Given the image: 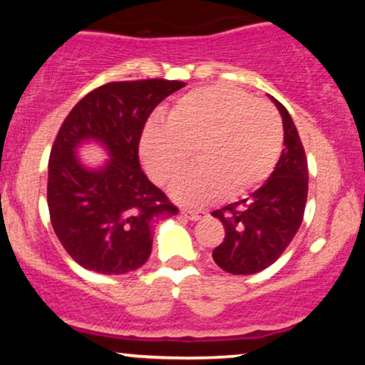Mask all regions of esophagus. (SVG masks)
Instances as JSON below:
<instances>
[{
  "label": "esophagus",
  "mask_w": 365,
  "mask_h": 365,
  "mask_svg": "<svg viewBox=\"0 0 365 365\" xmlns=\"http://www.w3.org/2000/svg\"><path fill=\"white\" fill-rule=\"evenodd\" d=\"M182 216H185L187 220L197 221L202 220V217L207 216V211H202V209H182Z\"/></svg>",
  "instance_id": "34e87169"
}]
</instances>
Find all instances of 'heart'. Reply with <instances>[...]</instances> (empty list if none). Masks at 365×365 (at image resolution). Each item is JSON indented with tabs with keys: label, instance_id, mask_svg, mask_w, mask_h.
Here are the masks:
<instances>
[{
	"label": "heart",
	"instance_id": "b5f03b06",
	"mask_svg": "<svg viewBox=\"0 0 365 365\" xmlns=\"http://www.w3.org/2000/svg\"><path fill=\"white\" fill-rule=\"evenodd\" d=\"M171 194L183 204L235 199L267 182L283 150V125L271 104L232 87H202L183 94L166 115L150 121L140 139L149 177L166 185L190 159Z\"/></svg>",
	"mask_w": 365,
	"mask_h": 365
}]
</instances>
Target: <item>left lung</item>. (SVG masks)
I'll use <instances>...</instances> for the list:
<instances>
[{
	"instance_id": "1",
	"label": "left lung",
	"mask_w": 365,
	"mask_h": 365,
	"mask_svg": "<svg viewBox=\"0 0 365 365\" xmlns=\"http://www.w3.org/2000/svg\"><path fill=\"white\" fill-rule=\"evenodd\" d=\"M282 113L284 149L273 175L247 199L212 211L225 226V238L212 259L232 274H254L282 255L299 232L307 202V158L290 113Z\"/></svg>"
}]
</instances>
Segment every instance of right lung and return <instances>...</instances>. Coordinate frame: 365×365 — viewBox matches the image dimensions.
I'll return each mask as SVG.
<instances>
[{
	"label": "right lung",
	"instance_id": "1",
	"mask_svg": "<svg viewBox=\"0 0 365 365\" xmlns=\"http://www.w3.org/2000/svg\"><path fill=\"white\" fill-rule=\"evenodd\" d=\"M185 87L180 81L110 82L73 106L54 139L48 166V207L58 240L75 262L101 274L135 271L149 259L153 225L178 207L140 170L139 142L149 115ZM98 140L112 158L87 170L74 149Z\"/></svg>",
	"mask_w": 365,
	"mask_h": 365
}]
</instances>
